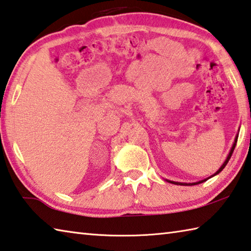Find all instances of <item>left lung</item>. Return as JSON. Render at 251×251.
Instances as JSON below:
<instances>
[{
	"label": "left lung",
	"mask_w": 251,
	"mask_h": 251,
	"mask_svg": "<svg viewBox=\"0 0 251 251\" xmlns=\"http://www.w3.org/2000/svg\"><path fill=\"white\" fill-rule=\"evenodd\" d=\"M237 139H238V134L236 135V137H235V141H234V144H233V146H231V149H230V151H229V153H228V156H227V158L225 159V161H224V163H223V165L221 166V168L220 169H218L215 173H214V175H212L211 176H208V177H206V179H204V180H201V181H199V182H192V183H185V182H176V181H171V180H167L166 179V181L167 182H170V183H172V184H176V185H195V184H200V183H203V182H205L206 180H208V179H211V177H213L214 176H216V175H218V173H220L223 169H224V168L226 167V165H227V162L229 161V159H230V157H231V154H233V151H234V149H235V147H236V143H237Z\"/></svg>",
	"instance_id": "8db88e82"
}]
</instances>
